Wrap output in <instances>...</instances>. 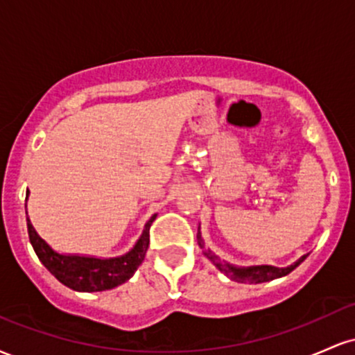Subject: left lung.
I'll list each match as a JSON object with an SVG mask.
<instances>
[{
    "mask_svg": "<svg viewBox=\"0 0 355 355\" xmlns=\"http://www.w3.org/2000/svg\"><path fill=\"white\" fill-rule=\"evenodd\" d=\"M198 245L203 248V243H202V237H200V232H198ZM209 257L210 260H214L215 266H217L220 270L223 272L229 279L235 280V282H248V284H262V282H268V280H274V279H279V277H284L287 274H291L292 270L297 266H300V263L304 262L305 257H300L299 260L294 263V266L291 267H285V268H279V267H272V266H257V267H248V268H237L234 266H229V263H223L220 262L215 255H211L210 252H207L205 254Z\"/></svg>",
    "mask_w": 355,
    "mask_h": 355,
    "instance_id": "obj_1",
    "label": "left lung"
}]
</instances>
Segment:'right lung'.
Instances as JSON below:
<instances>
[{
    "instance_id": "obj_1",
    "label": "right lung",
    "mask_w": 355,
    "mask_h": 355,
    "mask_svg": "<svg viewBox=\"0 0 355 355\" xmlns=\"http://www.w3.org/2000/svg\"><path fill=\"white\" fill-rule=\"evenodd\" d=\"M157 215L146 222L144 234L137 245L128 254L116 257V259H93V257H78V255H61L51 250L44 240L36 234L31 225L30 218H26L28 235L33 245L36 255L42 260V263L51 272L61 284L78 292H101L115 288L121 285L138 266L144 262L146 248L150 243V227Z\"/></svg>"
}]
</instances>
